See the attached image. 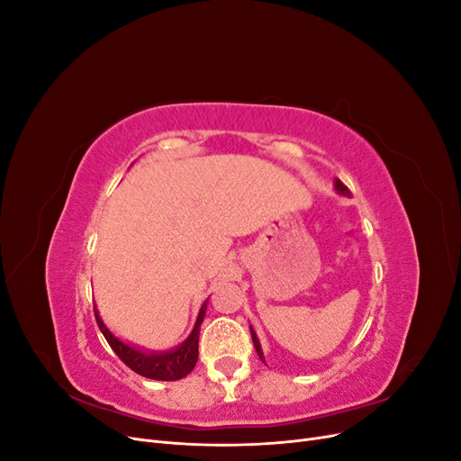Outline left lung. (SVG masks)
I'll return each instance as SVG.
<instances>
[{"label": "left lung", "mask_w": 461, "mask_h": 461, "mask_svg": "<svg viewBox=\"0 0 461 461\" xmlns=\"http://www.w3.org/2000/svg\"><path fill=\"white\" fill-rule=\"evenodd\" d=\"M334 188H337V192L339 194H344V196H350V190H348V186H344L340 180H337V183H334ZM249 332H252V340H254V346H256V352H258V356L261 357V361H263V352H261V346H259V340H258V337H256V330L249 327Z\"/></svg>", "instance_id": "8db88e82"}]
</instances>
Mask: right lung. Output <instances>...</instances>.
Masks as SVG:
<instances>
[{
	"instance_id": "obj_1",
	"label": "right lung",
	"mask_w": 461,
	"mask_h": 461,
	"mask_svg": "<svg viewBox=\"0 0 461 461\" xmlns=\"http://www.w3.org/2000/svg\"><path fill=\"white\" fill-rule=\"evenodd\" d=\"M205 310H207V302H203V305H202L200 315L196 319V325H194V330H192L190 337L183 344H180L176 350L163 352V354L140 352V350H136V348L121 342L104 325V321L100 319V315H97L95 308H94V313H95L97 327H100L105 340L109 342L111 348H113V352L121 357V361H122L124 366H129L134 373L146 376V379H153V381H178V379H183V376H186L194 367H196L200 325H202V321H203Z\"/></svg>"
}]
</instances>
